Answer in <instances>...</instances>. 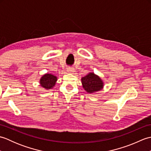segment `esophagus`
Instances as JSON below:
<instances>
[{
  "label": "esophagus",
  "instance_id": "esophagus-1",
  "mask_svg": "<svg viewBox=\"0 0 151 151\" xmlns=\"http://www.w3.org/2000/svg\"><path fill=\"white\" fill-rule=\"evenodd\" d=\"M67 72H69V73H73V74L75 72V69L71 68V67H68V68H67Z\"/></svg>",
  "mask_w": 151,
  "mask_h": 151
}]
</instances>
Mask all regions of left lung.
I'll return each mask as SVG.
<instances>
[{
    "label": "left lung",
    "instance_id": "left-lung-1",
    "mask_svg": "<svg viewBox=\"0 0 151 151\" xmlns=\"http://www.w3.org/2000/svg\"><path fill=\"white\" fill-rule=\"evenodd\" d=\"M83 88L89 93L99 91L103 88L104 83L99 76L93 73H89L81 78Z\"/></svg>",
    "mask_w": 151,
    "mask_h": 151
}]
</instances>
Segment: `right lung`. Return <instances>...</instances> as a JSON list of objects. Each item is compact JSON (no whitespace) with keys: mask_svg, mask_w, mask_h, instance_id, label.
<instances>
[{"mask_svg":"<svg viewBox=\"0 0 151 151\" xmlns=\"http://www.w3.org/2000/svg\"><path fill=\"white\" fill-rule=\"evenodd\" d=\"M57 77L52 74H45L42 76V77L40 78V85L41 87L46 89H52L54 86L56 84L57 81Z\"/></svg>","mask_w":151,"mask_h":151,"instance_id":"1","label":"right lung"}]
</instances>
